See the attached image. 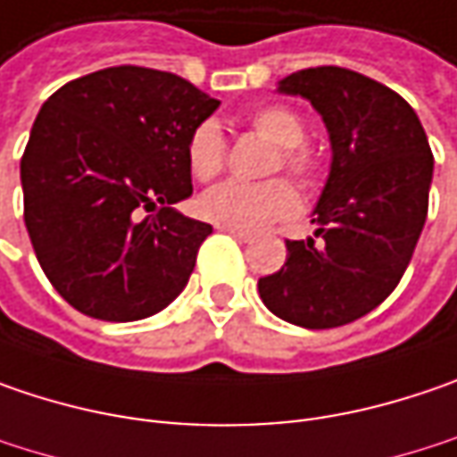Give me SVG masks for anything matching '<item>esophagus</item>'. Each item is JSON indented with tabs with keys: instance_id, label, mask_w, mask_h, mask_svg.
I'll list each match as a JSON object with an SVG mask.
<instances>
[{
	"instance_id": "obj_1",
	"label": "esophagus",
	"mask_w": 457,
	"mask_h": 457,
	"mask_svg": "<svg viewBox=\"0 0 457 457\" xmlns=\"http://www.w3.org/2000/svg\"><path fill=\"white\" fill-rule=\"evenodd\" d=\"M222 232H228L232 237H237V240H243V243H248V240H253V235L251 232H243V229H235V228H220Z\"/></svg>"
}]
</instances>
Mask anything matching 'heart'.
Here are the masks:
<instances>
[{
  "mask_svg": "<svg viewBox=\"0 0 457 457\" xmlns=\"http://www.w3.org/2000/svg\"><path fill=\"white\" fill-rule=\"evenodd\" d=\"M251 126L266 142L279 147L274 160V170H287L297 180L310 183L318 173V160L310 149L300 147L305 137V126L300 116L287 105H263L251 116ZM228 142L217 121H204L194 129L188 139V168L196 180H212L225 170ZM196 209L204 220L217 228H235L243 232L269 228L271 222L289 220L297 214L300 199L287 180L266 183H222L199 196Z\"/></svg>",
  "mask_w": 457,
  "mask_h": 457,
  "instance_id": "heart-1",
  "label": "heart"
}]
</instances>
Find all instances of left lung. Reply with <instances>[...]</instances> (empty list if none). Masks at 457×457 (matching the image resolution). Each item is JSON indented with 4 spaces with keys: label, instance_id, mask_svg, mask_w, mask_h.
Wrapping results in <instances>:
<instances>
[{
    "label": "left lung",
    "instance_id": "obj_1",
    "mask_svg": "<svg viewBox=\"0 0 457 457\" xmlns=\"http://www.w3.org/2000/svg\"><path fill=\"white\" fill-rule=\"evenodd\" d=\"M277 93L318 111L331 170L310 220L318 240H287L284 266L258 279V295L287 323L346 326L401 282L427 220L435 157L414 108L360 71L303 69Z\"/></svg>",
    "mask_w": 457,
    "mask_h": 457
}]
</instances>
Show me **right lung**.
I'll return each mask as SVG.
<instances>
[{"mask_svg": "<svg viewBox=\"0 0 457 457\" xmlns=\"http://www.w3.org/2000/svg\"><path fill=\"white\" fill-rule=\"evenodd\" d=\"M217 108L145 67L100 69L43 103L20 162L25 228L71 308L126 323L183 292L212 225L173 204L194 191L188 139Z\"/></svg>", "mask_w": 457, "mask_h": 457, "instance_id": "obj_1", "label": "right lung"}]
</instances>
